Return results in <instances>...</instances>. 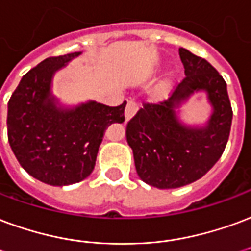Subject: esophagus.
<instances>
[{"label":"esophagus","instance_id":"esophagus-1","mask_svg":"<svg viewBox=\"0 0 251 251\" xmlns=\"http://www.w3.org/2000/svg\"><path fill=\"white\" fill-rule=\"evenodd\" d=\"M138 110V103L134 101V100H129L127 103H126V107H125V117H126V121H129L131 117L134 116L135 113Z\"/></svg>","mask_w":251,"mask_h":251}]
</instances>
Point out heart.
Segmentation results:
<instances>
[{"label":"heart","instance_id":"1","mask_svg":"<svg viewBox=\"0 0 251 251\" xmlns=\"http://www.w3.org/2000/svg\"><path fill=\"white\" fill-rule=\"evenodd\" d=\"M168 88H169L168 82L161 83L158 88H157V96H158V97H163V96H166V93H168Z\"/></svg>","mask_w":251,"mask_h":251}]
</instances>
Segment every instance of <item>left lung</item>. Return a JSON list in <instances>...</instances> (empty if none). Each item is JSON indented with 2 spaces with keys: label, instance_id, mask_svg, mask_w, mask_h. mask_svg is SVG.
<instances>
[{
  "label": "left lung",
  "instance_id": "left-lung-1",
  "mask_svg": "<svg viewBox=\"0 0 251 251\" xmlns=\"http://www.w3.org/2000/svg\"><path fill=\"white\" fill-rule=\"evenodd\" d=\"M185 78L168 100L145 102L126 125V140L133 149L135 169L150 186L176 189L203 177L224 153L233 110L226 82L206 59L189 50H178ZM205 90L213 114L205 128H187L176 118L175 107L190 94Z\"/></svg>",
  "mask_w": 251,
  "mask_h": 251
}]
</instances>
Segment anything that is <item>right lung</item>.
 Returning <instances> with one entry per match:
<instances>
[{
	"mask_svg": "<svg viewBox=\"0 0 251 251\" xmlns=\"http://www.w3.org/2000/svg\"><path fill=\"white\" fill-rule=\"evenodd\" d=\"M81 51L49 57L29 70L7 102V140L31 177L65 186L90 176L106 127L125 121L120 106L97 102L58 109L50 94L53 74Z\"/></svg>",
	"mask_w": 251,
	"mask_h": 251,
	"instance_id": "obj_1",
	"label": "right lung"
}]
</instances>
